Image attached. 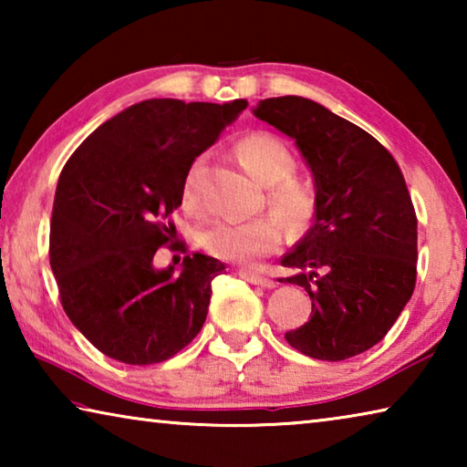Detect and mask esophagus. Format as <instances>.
<instances>
[{"label":"esophagus","mask_w":467,"mask_h":467,"mask_svg":"<svg viewBox=\"0 0 467 467\" xmlns=\"http://www.w3.org/2000/svg\"><path fill=\"white\" fill-rule=\"evenodd\" d=\"M239 275H241L243 280L255 284V286H262V288H274L275 286V282L272 278H267V275H262V274H253V272H247V270H239Z\"/></svg>","instance_id":"esophagus-1"}]
</instances>
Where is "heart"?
Wrapping results in <instances>:
<instances>
[{
    "mask_svg": "<svg viewBox=\"0 0 467 467\" xmlns=\"http://www.w3.org/2000/svg\"><path fill=\"white\" fill-rule=\"evenodd\" d=\"M236 154L243 167L247 169L259 183L270 185L267 203L290 231H303L309 224L315 212L313 189L292 177L295 156L280 138L267 131H253L236 144ZM203 158H195L187 169L181 185V203L189 212L202 210V195L197 189V175ZM282 228L272 216H259L247 223L218 220L210 224L202 234L203 249L214 257L226 262L249 265L259 257L280 247Z\"/></svg>",
    "mask_w": 467,
    "mask_h": 467,
    "instance_id": "obj_1",
    "label": "heart"
}]
</instances>
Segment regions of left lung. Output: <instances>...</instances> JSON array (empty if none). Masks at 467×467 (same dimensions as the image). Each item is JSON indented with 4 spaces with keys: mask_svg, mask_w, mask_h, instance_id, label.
Masks as SVG:
<instances>
[{
    "mask_svg": "<svg viewBox=\"0 0 467 467\" xmlns=\"http://www.w3.org/2000/svg\"><path fill=\"white\" fill-rule=\"evenodd\" d=\"M257 119L295 140L315 181L313 226L282 265L313 300L286 342L346 360L381 342L416 284L418 220L393 156L358 125L303 97L259 100Z\"/></svg>",
    "mask_w": 467,
    "mask_h": 467,
    "instance_id": "obj_1",
    "label": "left lung"
}]
</instances>
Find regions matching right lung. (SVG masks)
<instances>
[{
    "mask_svg": "<svg viewBox=\"0 0 467 467\" xmlns=\"http://www.w3.org/2000/svg\"><path fill=\"white\" fill-rule=\"evenodd\" d=\"M224 105L150 99L94 130L66 162L55 192L49 257L63 311L88 342L125 365L169 360L200 334L218 259L185 255L154 267L177 234L171 214L192 162L236 121Z\"/></svg>",
    "mask_w": 467,
    "mask_h": 467,
    "instance_id": "add662e5",
    "label": "right lung"
}]
</instances>
